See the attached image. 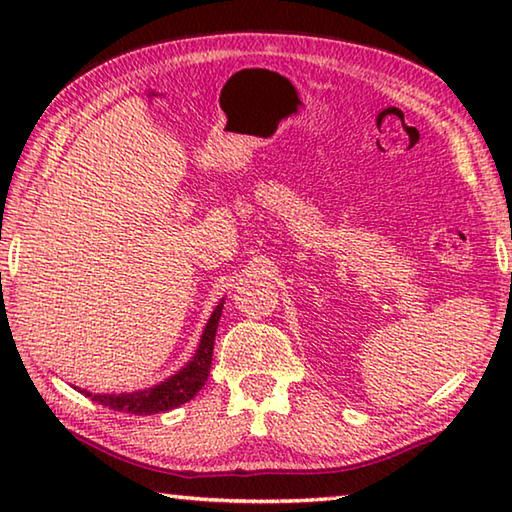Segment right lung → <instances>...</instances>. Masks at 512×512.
<instances>
[{
  "instance_id": "right-lung-1",
  "label": "right lung",
  "mask_w": 512,
  "mask_h": 512,
  "mask_svg": "<svg viewBox=\"0 0 512 512\" xmlns=\"http://www.w3.org/2000/svg\"><path fill=\"white\" fill-rule=\"evenodd\" d=\"M223 302L221 300L216 309L212 311L210 320L203 329L201 341H198V348L194 352V357L185 363L176 375H171L169 379L160 381L151 388H142V391H133V393H90L85 388H76L81 391L85 397H90L92 402H99L103 406H108L112 411H121V413H133V415H153V413H164L176 409V406L185 404L192 400V397L201 391L207 381V375H210L212 368V350H214V336H216V327H219V318L223 311Z\"/></svg>"
}]
</instances>
